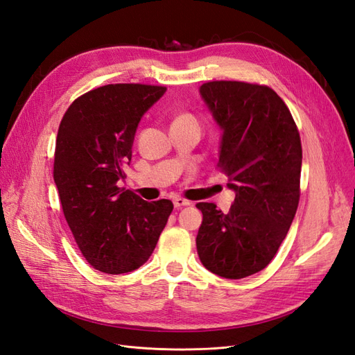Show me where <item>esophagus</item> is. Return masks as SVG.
Segmentation results:
<instances>
[{
  "label": "esophagus",
  "instance_id": "esophagus-1",
  "mask_svg": "<svg viewBox=\"0 0 355 355\" xmlns=\"http://www.w3.org/2000/svg\"><path fill=\"white\" fill-rule=\"evenodd\" d=\"M173 204H175V207L176 209H180V207H184V206H189V201L188 200H185V198H180V197H176L175 200H173Z\"/></svg>",
  "mask_w": 355,
  "mask_h": 355
}]
</instances>
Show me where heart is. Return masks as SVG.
Here are the masks:
<instances>
[{"instance_id": "heart-1", "label": "heart", "mask_w": 355, "mask_h": 355, "mask_svg": "<svg viewBox=\"0 0 355 355\" xmlns=\"http://www.w3.org/2000/svg\"><path fill=\"white\" fill-rule=\"evenodd\" d=\"M178 123H197V121H196V118L192 116L191 114H180V115H178L175 118L173 124H178Z\"/></svg>"}]
</instances>
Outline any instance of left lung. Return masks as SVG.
Listing matches in <instances>:
<instances>
[{"mask_svg": "<svg viewBox=\"0 0 355 355\" xmlns=\"http://www.w3.org/2000/svg\"><path fill=\"white\" fill-rule=\"evenodd\" d=\"M200 93L223 130L218 170L235 200L228 213L197 204V252L210 272L239 280L262 271L286 239L300 197L302 145L292 114L268 85L209 81Z\"/></svg>", "mask_w": 355, "mask_h": 355, "instance_id": "8db88e82", "label": "left lung"}]
</instances>
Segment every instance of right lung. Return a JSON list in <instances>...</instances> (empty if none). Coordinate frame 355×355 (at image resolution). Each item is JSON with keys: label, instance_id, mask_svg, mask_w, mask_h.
<instances>
[{"label": "right lung", "instance_id": "add662e5", "mask_svg": "<svg viewBox=\"0 0 355 355\" xmlns=\"http://www.w3.org/2000/svg\"><path fill=\"white\" fill-rule=\"evenodd\" d=\"M164 92V85H102L75 99L60 121L53 178L75 243L98 271L142 266L173 210L170 200L148 202L116 185L139 121Z\"/></svg>", "mask_w": 355, "mask_h": 355}]
</instances>
